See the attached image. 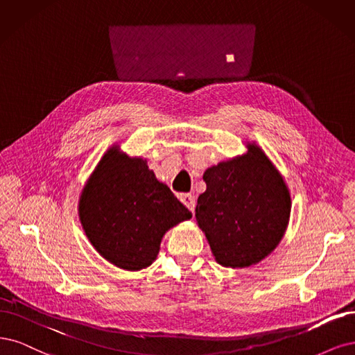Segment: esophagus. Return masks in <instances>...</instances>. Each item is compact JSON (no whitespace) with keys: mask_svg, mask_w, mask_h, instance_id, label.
<instances>
[{"mask_svg":"<svg viewBox=\"0 0 355 355\" xmlns=\"http://www.w3.org/2000/svg\"><path fill=\"white\" fill-rule=\"evenodd\" d=\"M178 198L182 202V205H186V207L191 212H194V207H196V200H194V196H191V194H189V193H182Z\"/></svg>","mask_w":355,"mask_h":355,"instance_id":"34e87169","label":"esophagus"}]
</instances>
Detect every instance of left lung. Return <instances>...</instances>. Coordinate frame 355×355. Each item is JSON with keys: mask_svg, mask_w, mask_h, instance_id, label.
<instances>
[{"mask_svg": "<svg viewBox=\"0 0 355 355\" xmlns=\"http://www.w3.org/2000/svg\"><path fill=\"white\" fill-rule=\"evenodd\" d=\"M205 171L207 190L198 198L196 221L215 261L245 268L267 258L288 228L292 199L280 171L255 143Z\"/></svg>", "mask_w": 355, "mask_h": 355, "instance_id": "obj_1", "label": "left lung"}]
</instances>
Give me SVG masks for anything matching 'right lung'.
I'll return each mask as SVG.
<instances>
[{
	"label": "right lung",
	"mask_w": 355,
	"mask_h": 355,
	"mask_svg": "<svg viewBox=\"0 0 355 355\" xmlns=\"http://www.w3.org/2000/svg\"><path fill=\"white\" fill-rule=\"evenodd\" d=\"M79 221L89 243L112 266L140 271L153 264L166 232L191 218L147 161L112 144L79 194Z\"/></svg>",
	"instance_id": "obj_1"
}]
</instances>
